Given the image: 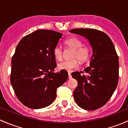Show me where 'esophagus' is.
I'll return each mask as SVG.
<instances>
[{"mask_svg":"<svg viewBox=\"0 0 128 128\" xmlns=\"http://www.w3.org/2000/svg\"><path fill=\"white\" fill-rule=\"evenodd\" d=\"M68 76H69V78H72V76H71V74L70 72L68 73Z\"/></svg>","mask_w":128,"mask_h":128,"instance_id":"34e87169","label":"esophagus"}]
</instances>
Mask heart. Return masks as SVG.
<instances>
[{
    "label": "heart",
    "mask_w": 128,
    "mask_h": 128,
    "mask_svg": "<svg viewBox=\"0 0 128 128\" xmlns=\"http://www.w3.org/2000/svg\"><path fill=\"white\" fill-rule=\"evenodd\" d=\"M64 44L68 47L74 49L70 60H64L58 64V68L60 70L71 72L77 69L79 66L78 59L82 62L87 61L92 53V49L88 45H84L83 42L79 38L72 36L64 41ZM53 56L58 61L62 59L63 51L59 46H56L53 50Z\"/></svg>",
    "instance_id": "b5f03b06"
}]
</instances>
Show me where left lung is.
<instances>
[{"instance_id": "1", "label": "left lung", "mask_w": 128, "mask_h": 128, "mask_svg": "<svg viewBox=\"0 0 128 128\" xmlns=\"http://www.w3.org/2000/svg\"><path fill=\"white\" fill-rule=\"evenodd\" d=\"M69 32L86 37L92 47L90 66L84 71L76 72L72 76L78 82L73 93L76 102L83 109L95 110L106 104L116 88L118 56L110 37L102 31L77 28ZM84 72L88 75H81Z\"/></svg>"}]
</instances>
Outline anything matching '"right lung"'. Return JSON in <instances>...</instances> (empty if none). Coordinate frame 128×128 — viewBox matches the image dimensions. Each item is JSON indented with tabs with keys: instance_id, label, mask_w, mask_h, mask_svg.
<instances>
[{
	"instance_id": "obj_1",
	"label": "right lung",
	"mask_w": 128,
	"mask_h": 128,
	"mask_svg": "<svg viewBox=\"0 0 128 128\" xmlns=\"http://www.w3.org/2000/svg\"><path fill=\"white\" fill-rule=\"evenodd\" d=\"M62 34L38 30L20 40L12 59L10 82L16 97L33 109L51 104L57 88L68 78L66 70L54 73L56 67L53 50Z\"/></svg>"
}]
</instances>
